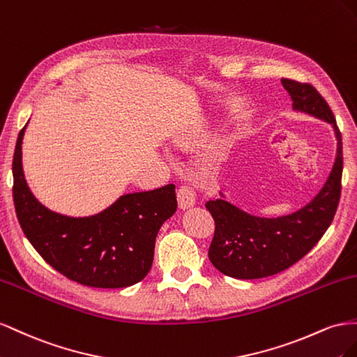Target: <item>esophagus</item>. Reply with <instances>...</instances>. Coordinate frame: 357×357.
Wrapping results in <instances>:
<instances>
[{
	"instance_id": "34e87169",
	"label": "esophagus",
	"mask_w": 357,
	"mask_h": 357,
	"mask_svg": "<svg viewBox=\"0 0 357 357\" xmlns=\"http://www.w3.org/2000/svg\"><path fill=\"white\" fill-rule=\"evenodd\" d=\"M178 203H179L181 209H190V208L195 206V203H196L195 191H192L187 185H182L178 190Z\"/></svg>"
}]
</instances>
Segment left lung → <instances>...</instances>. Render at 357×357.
Returning <instances> with one entry per match:
<instances>
[{"label": "left lung", "mask_w": 357, "mask_h": 357, "mask_svg": "<svg viewBox=\"0 0 357 357\" xmlns=\"http://www.w3.org/2000/svg\"><path fill=\"white\" fill-rule=\"evenodd\" d=\"M293 110L329 122L337 137V157L328 181L310 203L296 212L264 218L233 205L220 191V199L206 202L215 221L209 260L221 273L238 280L271 277L299 261L328 230L341 196L342 139L329 105L310 84L281 79Z\"/></svg>", "instance_id": "obj_1"}]
</instances>
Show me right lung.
I'll return each instance as SVG.
<instances>
[{
	"label": "right lung",
	"mask_w": 357,
	"mask_h": 357,
	"mask_svg": "<svg viewBox=\"0 0 357 357\" xmlns=\"http://www.w3.org/2000/svg\"><path fill=\"white\" fill-rule=\"evenodd\" d=\"M25 128L13 155V202L36 251L64 277L88 287L122 289L144 280L154 260L157 233L176 212L175 185L122 195L94 215H63L40 203L26 184Z\"/></svg>",
	"instance_id": "right-lung-1"
}]
</instances>
